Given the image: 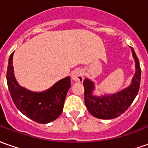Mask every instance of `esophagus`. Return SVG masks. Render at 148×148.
<instances>
[{"instance_id":"34e87169","label":"esophagus","mask_w":148,"mask_h":148,"mask_svg":"<svg viewBox=\"0 0 148 148\" xmlns=\"http://www.w3.org/2000/svg\"><path fill=\"white\" fill-rule=\"evenodd\" d=\"M71 78L72 79L77 82H82L83 81V72L80 69L74 70L71 74Z\"/></svg>"}]
</instances>
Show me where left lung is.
I'll list each match as a JSON object with an SVG mask.
<instances>
[{
	"mask_svg": "<svg viewBox=\"0 0 148 148\" xmlns=\"http://www.w3.org/2000/svg\"><path fill=\"white\" fill-rule=\"evenodd\" d=\"M134 59L135 61V74L129 87L112 95L103 96L93 95L92 92L95 89L94 82L85 78L84 86V100L88 112L93 116L99 119H112L117 117L131 105L136 97L141 80V69L139 61L134 49L131 48Z\"/></svg>",
	"mask_w": 148,
	"mask_h": 148,
	"instance_id": "left-lung-1",
	"label": "left lung"
}]
</instances>
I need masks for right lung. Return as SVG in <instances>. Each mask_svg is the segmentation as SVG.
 I'll use <instances>...</instances> for the list:
<instances>
[{
    "label": "right lung",
    "instance_id": "1",
    "mask_svg": "<svg viewBox=\"0 0 148 148\" xmlns=\"http://www.w3.org/2000/svg\"><path fill=\"white\" fill-rule=\"evenodd\" d=\"M13 55L9 58L7 68V84L15 106L32 121L46 124L56 120L63 110L64 102L70 87V78L58 81L43 92H33L19 86L14 74Z\"/></svg>",
    "mask_w": 148,
    "mask_h": 148
}]
</instances>
